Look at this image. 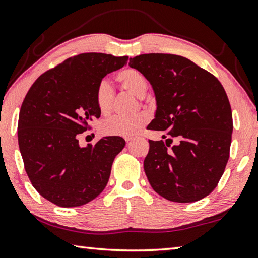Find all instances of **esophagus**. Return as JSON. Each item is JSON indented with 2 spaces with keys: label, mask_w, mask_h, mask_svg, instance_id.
<instances>
[{
  "label": "esophagus",
  "mask_w": 258,
  "mask_h": 258,
  "mask_svg": "<svg viewBox=\"0 0 258 258\" xmlns=\"http://www.w3.org/2000/svg\"><path fill=\"white\" fill-rule=\"evenodd\" d=\"M132 140H133V138H125V141L127 142V143H128V142H131V141H132Z\"/></svg>",
  "instance_id": "esophagus-1"
}]
</instances>
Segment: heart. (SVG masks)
<instances>
[{"label":"heart","mask_w":258,"mask_h":258,"mask_svg":"<svg viewBox=\"0 0 258 258\" xmlns=\"http://www.w3.org/2000/svg\"><path fill=\"white\" fill-rule=\"evenodd\" d=\"M116 80L120 88L134 97L142 98L148 90L149 83L139 70L134 68H125L116 73ZM96 104L102 115L109 114L114 106V89L107 81H101L96 89ZM149 121V116L144 113L138 114L128 118L111 117L102 120L99 126L101 134L107 137H125L131 138L138 134L143 126Z\"/></svg>","instance_id":"b5f03b06"}]
</instances>
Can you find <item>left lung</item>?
I'll list each match as a JSON object with an SVG mask.
<instances>
[{
  "mask_svg": "<svg viewBox=\"0 0 258 258\" xmlns=\"http://www.w3.org/2000/svg\"><path fill=\"white\" fill-rule=\"evenodd\" d=\"M128 65L144 74L156 95L148 128L167 139L149 140L144 171L150 185L171 202L202 200L217 187L230 152L232 113L222 84L179 55L142 54ZM172 138L177 143L168 149Z\"/></svg>",
  "mask_w": 258,
  "mask_h": 258,
  "instance_id": "1",
  "label": "left lung"
}]
</instances>
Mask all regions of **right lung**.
<instances>
[{"label": "right lung", "mask_w": 258, "mask_h": 258, "mask_svg": "<svg viewBox=\"0 0 258 258\" xmlns=\"http://www.w3.org/2000/svg\"><path fill=\"white\" fill-rule=\"evenodd\" d=\"M128 56L83 53L65 59L37 79L19 114L18 142L32 186L57 207H81L108 182L115 157L125 147L120 137L79 145V135L99 118L96 89Z\"/></svg>", "instance_id": "obj_1"}]
</instances>
